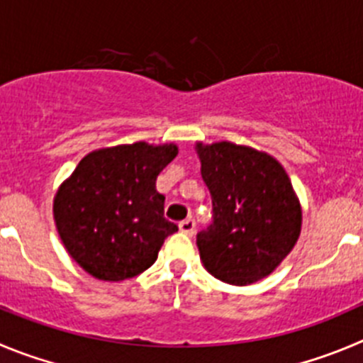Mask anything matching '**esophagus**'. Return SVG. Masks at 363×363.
<instances>
[{
  "label": "esophagus",
  "mask_w": 363,
  "mask_h": 363,
  "mask_svg": "<svg viewBox=\"0 0 363 363\" xmlns=\"http://www.w3.org/2000/svg\"><path fill=\"white\" fill-rule=\"evenodd\" d=\"M179 229H181V233H184V235L193 236V233H195V222H193L191 218L182 220V222L179 223Z\"/></svg>",
  "instance_id": "obj_1"
}]
</instances>
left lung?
Segmentation results:
<instances>
[{
  "label": "left lung",
  "instance_id": "8db88e82",
  "mask_svg": "<svg viewBox=\"0 0 363 363\" xmlns=\"http://www.w3.org/2000/svg\"><path fill=\"white\" fill-rule=\"evenodd\" d=\"M195 150L213 201V223L197 235L202 263L223 283H256L299 240L303 209L290 177L267 152L231 141Z\"/></svg>",
  "mask_w": 363,
  "mask_h": 363
}]
</instances>
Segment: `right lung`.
Instances as JSON below:
<instances>
[{
	"instance_id": "1",
	"label": "right lung",
	"mask_w": 363,
	"mask_h": 363,
	"mask_svg": "<svg viewBox=\"0 0 363 363\" xmlns=\"http://www.w3.org/2000/svg\"><path fill=\"white\" fill-rule=\"evenodd\" d=\"M179 154L177 145H132L93 150L53 199L57 231L71 258L101 281H123L157 259L177 225L164 218L155 179Z\"/></svg>"
}]
</instances>
